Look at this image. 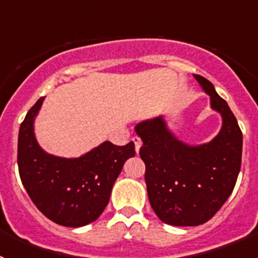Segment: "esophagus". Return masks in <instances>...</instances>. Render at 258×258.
Listing matches in <instances>:
<instances>
[{"label":"esophagus","instance_id":"esophagus-1","mask_svg":"<svg viewBox=\"0 0 258 258\" xmlns=\"http://www.w3.org/2000/svg\"><path fill=\"white\" fill-rule=\"evenodd\" d=\"M132 141H133L134 145H136V152L138 154V152H140L141 146H142V141H141L140 137H137V136L133 137V138H132Z\"/></svg>","mask_w":258,"mask_h":258}]
</instances>
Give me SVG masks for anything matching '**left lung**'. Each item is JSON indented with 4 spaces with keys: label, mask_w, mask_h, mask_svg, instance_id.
Returning <instances> with one entry per match:
<instances>
[{
    "label": "left lung",
    "mask_w": 258,
    "mask_h": 258,
    "mask_svg": "<svg viewBox=\"0 0 258 258\" xmlns=\"http://www.w3.org/2000/svg\"><path fill=\"white\" fill-rule=\"evenodd\" d=\"M222 116L220 133L209 143L190 146L175 138L161 116L136 126L143 145L145 181L152 209L173 226H198L211 220L235 187L241 165L243 134L229 104L211 81L194 75Z\"/></svg>",
    "instance_id": "obj_1"
}]
</instances>
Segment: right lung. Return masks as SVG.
Listing matches in <instances>:
<instances>
[{
  "mask_svg": "<svg viewBox=\"0 0 258 258\" xmlns=\"http://www.w3.org/2000/svg\"><path fill=\"white\" fill-rule=\"evenodd\" d=\"M44 102L41 97L20 124L18 168L22 183L41 213L67 227L85 226L108 204L112 186L125 161L136 155L134 143L103 142L76 159L46 154L38 146L33 121Z\"/></svg>",
  "mask_w": 258,
  "mask_h": 258,
  "instance_id": "1",
  "label": "right lung"
}]
</instances>
